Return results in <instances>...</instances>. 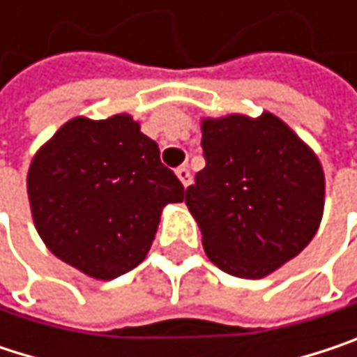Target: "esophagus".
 <instances>
[{"instance_id": "obj_1", "label": "esophagus", "mask_w": 357, "mask_h": 357, "mask_svg": "<svg viewBox=\"0 0 357 357\" xmlns=\"http://www.w3.org/2000/svg\"><path fill=\"white\" fill-rule=\"evenodd\" d=\"M176 176L179 178V181L183 183V185H190V181H192V176H190V169L185 167V165H181L176 169Z\"/></svg>"}]
</instances>
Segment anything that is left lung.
<instances>
[{
    "mask_svg": "<svg viewBox=\"0 0 357 357\" xmlns=\"http://www.w3.org/2000/svg\"><path fill=\"white\" fill-rule=\"evenodd\" d=\"M204 169L185 190L213 264L262 279L314 238L324 174L314 151L277 115L202 119Z\"/></svg>",
    "mask_w": 357,
    "mask_h": 357,
    "instance_id": "1",
    "label": "left lung"
}]
</instances>
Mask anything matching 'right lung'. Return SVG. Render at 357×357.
Returning <instances> with one entry per match:
<instances>
[{"instance_id": "obj_1", "label": "right lung", "mask_w": 357, "mask_h": 357, "mask_svg": "<svg viewBox=\"0 0 357 357\" xmlns=\"http://www.w3.org/2000/svg\"><path fill=\"white\" fill-rule=\"evenodd\" d=\"M29 200L36 231L59 260L109 281L149 254L163 206L183 185L128 113L74 117L33 157Z\"/></svg>"}]
</instances>
